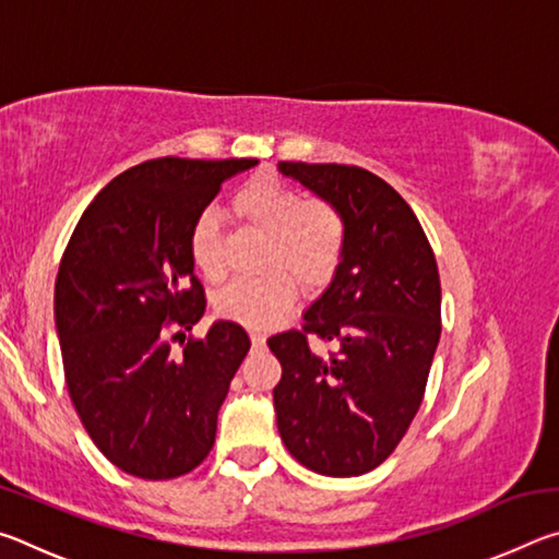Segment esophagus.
<instances>
[{
  "label": "esophagus",
  "mask_w": 559,
  "mask_h": 559,
  "mask_svg": "<svg viewBox=\"0 0 559 559\" xmlns=\"http://www.w3.org/2000/svg\"><path fill=\"white\" fill-rule=\"evenodd\" d=\"M251 345L257 347V349H261L263 345H266V337H263L261 333H251Z\"/></svg>",
  "instance_id": "obj_1"
}]
</instances>
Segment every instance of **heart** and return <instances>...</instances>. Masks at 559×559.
I'll return each mask as SVG.
<instances>
[{"instance_id":"obj_1","label":"heart","mask_w":559,"mask_h":559,"mask_svg":"<svg viewBox=\"0 0 559 559\" xmlns=\"http://www.w3.org/2000/svg\"><path fill=\"white\" fill-rule=\"evenodd\" d=\"M229 216L266 236L263 269L276 271L259 281L234 283L216 296V316L243 328L276 325L293 308V283L302 293L323 290L345 257L347 224L337 206L320 197L302 200L298 189L273 175H257L229 200ZM192 266L206 281L224 278L222 236L212 214H200L187 234Z\"/></svg>"}]
</instances>
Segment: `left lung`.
Returning <instances> with one entry per match:
<instances>
[{"instance_id": "1", "label": "left lung", "mask_w": 559, "mask_h": 559, "mask_svg": "<svg viewBox=\"0 0 559 559\" xmlns=\"http://www.w3.org/2000/svg\"><path fill=\"white\" fill-rule=\"evenodd\" d=\"M278 169L333 202L347 224L345 257L306 323L269 337L283 367L273 390L278 431L306 468L362 476L390 459L421 406L441 335L437 259L382 177L335 163ZM308 334L334 349L313 354Z\"/></svg>"}]
</instances>
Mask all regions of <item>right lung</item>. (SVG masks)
<instances>
[{"label": "right lung", "mask_w": 559, "mask_h": 559, "mask_svg": "<svg viewBox=\"0 0 559 559\" xmlns=\"http://www.w3.org/2000/svg\"><path fill=\"white\" fill-rule=\"evenodd\" d=\"M257 163L147 159L100 189L66 246L53 293L66 384L93 443L130 476H185L214 447L251 340L231 320L187 335L206 308L187 234Z\"/></svg>", "instance_id": "1"}]
</instances>
